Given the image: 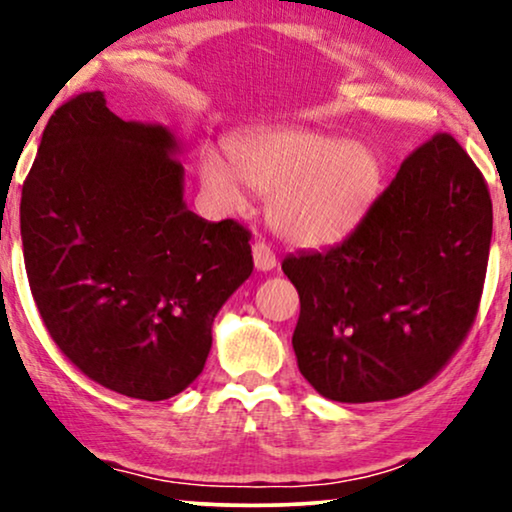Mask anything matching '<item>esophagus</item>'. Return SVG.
<instances>
[{
    "mask_svg": "<svg viewBox=\"0 0 512 512\" xmlns=\"http://www.w3.org/2000/svg\"><path fill=\"white\" fill-rule=\"evenodd\" d=\"M251 254H254L256 270L268 272V270H272L277 265V256L272 254V249L265 242H261V240L254 242V247H251Z\"/></svg>",
    "mask_w": 512,
    "mask_h": 512,
    "instance_id": "obj_1",
    "label": "esophagus"
}]
</instances>
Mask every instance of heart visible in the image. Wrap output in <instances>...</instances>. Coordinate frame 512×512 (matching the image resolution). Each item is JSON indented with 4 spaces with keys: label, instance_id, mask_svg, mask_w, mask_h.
<instances>
[{
    "label": "heart",
    "instance_id": "heart-1",
    "mask_svg": "<svg viewBox=\"0 0 512 512\" xmlns=\"http://www.w3.org/2000/svg\"><path fill=\"white\" fill-rule=\"evenodd\" d=\"M230 158L207 151L200 179L214 205L242 212L244 180L270 195L268 219L284 240L328 247L352 233L380 191L382 167L368 146L312 130H265L230 146Z\"/></svg>",
    "mask_w": 512,
    "mask_h": 512
}]
</instances>
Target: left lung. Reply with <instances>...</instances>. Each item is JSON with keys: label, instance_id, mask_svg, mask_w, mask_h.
<instances>
[{"label": "left lung", "instance_id": "left-lung-1", "mask_svg": "<svg viewBox=\"0 0 512 512\" xmlns=\"http://www.w3.org/2000/svg\"><path fill=\"white\" fill-rule=\"evenodd\" d=\"M492 242L487 181L438 132L338 247L286 256L298 289V368L321 396L373 403L412 394L447 366L478 314Z\"/></svg>", "mask_w": 512, "mask_h": 512}]
</instances>
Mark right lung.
Wrapping results in <instances>:
<instances>
[{"label": "right lung", "mask_w": 512, "mask_h": 512, "mask_svg": "<svg viewBox=\"0 0 512 512\" xmlns=\"http://www.w3.org/2000/svg\"><path fill=\"white\" fill-rule=\"evenodd\" d=\"M179 144L123 121L100 90L41 135L20 198L25 270L48 335L116 394L165 401L205 368L212 324L254 270L251 233L184 202Z\"/></svg>", "instance_id": "right-lung-1"}]
</instances>
